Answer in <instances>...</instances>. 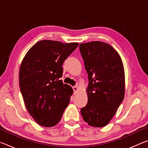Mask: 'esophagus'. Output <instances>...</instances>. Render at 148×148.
<instances>
[{"mask_svg": "<svg viewBox=\"0 0 148 148\" xmlns=\"http://www.w3.org/2000/svg\"><path fill=\"white\" fill-rule=\"evenodd\" d=\"M72 88H73V90H74V94H76V92L78 91V87H77L74 86L73 87H72Z\"/></svg>", "mask_w": 148, "mask_h": 148, "instance_id": "34e87169", "label": "esophagus"}]
</instances>
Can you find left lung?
<instances>
[{
  "instance_id": "1",
  "label": "left lung",
  "mask_w": 148,
  "mask_h": 148,
  "mask_svg": "<svg viewBox=\"0 0 148 148\" xmlns=\"http://www.w3.org/2000/svg\"><path fill=\"white\" fill-rule=\"evenodd\" d=\"M88 74V102L81 109L85 122L105 127L116 114L125 97V71L118 53L110 44L93 41L79 44Z\"/></svg>"
}]
</instances>
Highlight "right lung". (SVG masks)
<instances>
[{
	"label": "right lung",
	"mask_w": 148,
	"mask_h": 148,
	"mask_svg": "<svg viewBox=\"0 0 148 148\" xmlns=\"http://www.w3.org/2000/svg\"><path fill=\"white\" fill-rule=\"evenodd\" d=\"M44 40L27 51L19 69V82L26 108L38 125L51 127L61 121L73 89L63 84L64 60L78 46Z\"/></svg>",
	"instance_id": "add662e5"
}]
</instances>
